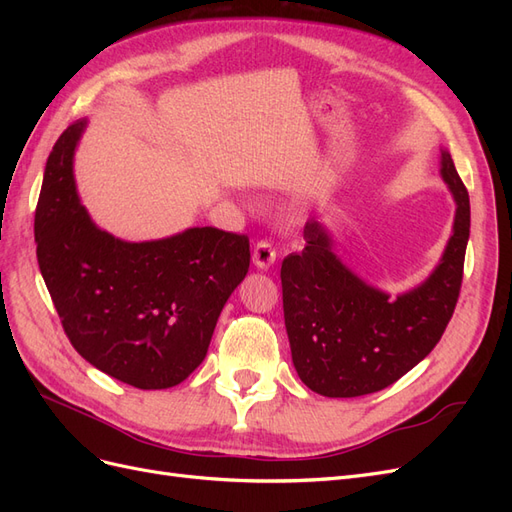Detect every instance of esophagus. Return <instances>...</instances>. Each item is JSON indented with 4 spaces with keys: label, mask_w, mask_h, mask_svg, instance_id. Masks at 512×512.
Wrapping results in <instances>:
<instances>
[{
    "label": "esophagus",
    "mask_w": 512,
    "mask_h": 512,
    "mask_svg": "<svg viewBox=\"0 0 512 512\" xmlns=\"http://www.w3.org/2000/svg\"><path fill=\"white\" fill-rule=\"evenodd\" d=\"M252 260H254V265H256L258 269H269V267L273 265V262L277 260V252H275L273 243L267 241V239L258 241V243L254 245Z\"/></svg>",
    "instance_id": "esophagus-1"
}]
</instances>
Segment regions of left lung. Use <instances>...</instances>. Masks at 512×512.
<instances>
[{
    "instance_id": "8db88e82",
    "label": "left lung",
    "mask_w": 512,
    "mask_h": 512,
    "mask_svg": "<svg viewBox=\"0 0 512 512\" xmlns=\"http://www.w3.org/2000/svg\"><path fill=\"white\" fill-rule=\"evenodd\" d=\"M440 175L457 205L453 235L427 280L395 299L337 258L318 220L305 224L303 252L282 262V299L292 363L307 389L324 397L382 391L440 342L459 299L470 239V196L446 149Z\"/></svg>"
}]
</instances>
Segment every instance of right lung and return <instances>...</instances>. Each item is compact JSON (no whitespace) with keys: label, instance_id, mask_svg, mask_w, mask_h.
Segmentation results:
<instances>
[{"label":"right lung","instance_id":"right-lung-1","mask_svg":"<svg viewBox=\"0 0 512 512\" xmlns=\"http://www.w3.org/2000/svg\"><path fill=\"white\" fill-rule=\"evenodd\" d=\"M87 121L46 160L34 235L70 344L111 378L170 389L203 363L222 307L250 269V239L220 228L130 243L91 222L72 173Z\"/></svg>","mask_w":512,"mask_h":512}]
</instances>
